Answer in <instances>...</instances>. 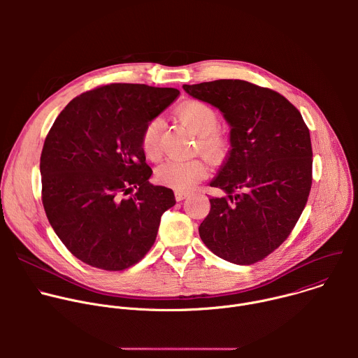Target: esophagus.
I'll list each match as a JSON object with an SVG mask.
<instances>
[{"label": "esophagus", "instance_id": "obj_1", "mask_svg": "<svg viewBox=\"0 0 358 358\" xmlns=\"http://www.w3.org/2000/svg\"><path fill=\"white\" fill-rule=\"evenodd\" d=\"M174 195H176V199H177V201H182V199H185V198L189 195V192H188V191H180V189H177V191L174 192Z\"/></svg>", "mask_w": 358, "mask_h": 358}]
</instances>
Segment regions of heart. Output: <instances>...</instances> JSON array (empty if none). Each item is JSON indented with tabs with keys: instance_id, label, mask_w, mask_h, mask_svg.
Listing matches in <instances>:
<instances>
[{
	"instance_id": "1",
	"label": "heart",
	"mask_w": 358,
	"mask_h": 358,
	"mask_svg": "<svg viewBox=\"0 0 358 358\" xmlns=\"http://www.w3.org/2000/svg\"><path fill=\"white\" fill-rule=\"evenodd\" d=\"M178 120L195 136L202 155L211 160H220L227 155L228 140L218 131L220 116L206 101L189 100L176 112ZM163 120L150 119L143 127L140 144L148 160H157L162 155ZM207 176V166L198 159L169 160L156 169V180L162 185L176 189H189Z\"/></svg>"
}]
</instances>
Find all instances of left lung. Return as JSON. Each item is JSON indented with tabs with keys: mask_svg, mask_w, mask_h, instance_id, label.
Segmentation results:
<instances>
[{
	"mask_svg": "<svg viewBox=\"0 0 358 358\" xmlns=\"http://www.w3.org/2000/svg\"><path fill=\"white\" fill-rule=\"evenodd\" d=\"M195 99L218 108L231 126V150L211 187V211L199 236L217 257L252 265L290 235L312 188L310 133L280 93L239 79L184 85Z\"/></svg>",
	"mask_w": 358,
	"mask_h": 358,
	"instance_id": "left-lung-1",
	"label": "left lung"
}]
</instances>
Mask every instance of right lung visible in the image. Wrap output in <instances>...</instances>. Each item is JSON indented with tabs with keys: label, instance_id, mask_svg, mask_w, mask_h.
I'll list each match as a JSON object with an SVG mask.
<instances>
[{
	"label": "right lung",
	"instance_id": "1",
	"mask_svg": "<svg viewBox=\"0 0 358 358\" xmlns=\"http://www.w3.org/2000/svg\"><path fill=\"white\" fill-rule=\"evenodd\" d=\"M174 87L110 83L59 113L41 152L42 203L50 227L86 265L124 271L151 249L174 192L148 182L140 137L178 97ZM133 187L138 192L126 197Z\"/></svg>",
	"mask_w": 358,
	"mask_h": 358
}]
</instances>
